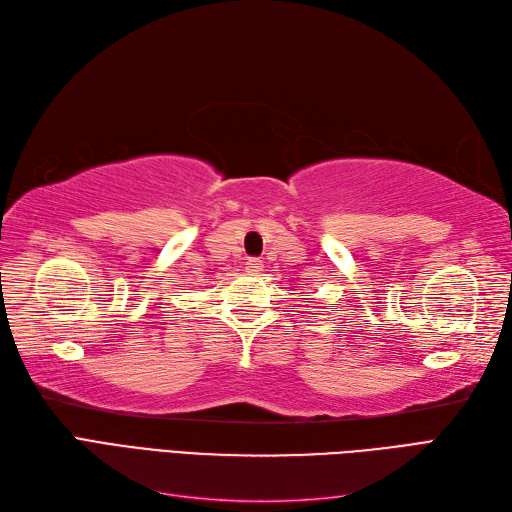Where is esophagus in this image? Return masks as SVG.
Wrapping results in <instances>:
<instances>
[{"label": "esophagus", "instance_id": "34e87169", "mask_svg": "<svg viewBox=\"0 0 512 512\" xmlns=\"http://www.w3.org/2000/svg\"><path fill=\"white\" fill-rule=\"evenodd\" d=\"M245 271H247V275H258L262 271V262L258 258H247Z\"/></svg>", "mask_w": 512, "mask_h": 512}]
</instances>
